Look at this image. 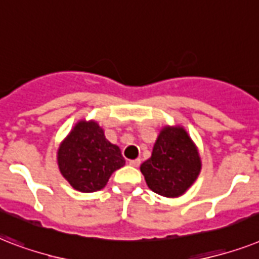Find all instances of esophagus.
Wrapping results in <instances>:
<instances>
[{
    "label": "esophagus",
    "instance_id": "1",
    "mask_svg": "<svg viewBox=\"0 0 259 259\" xmlns=\"http://www.w3.org/2000/svg\"><path fill=\"white\" fill-rule=\"evenodd\" d=\"M140 163H142V160H140V159H134V160H130V165H132V167H139Z\"/></svg>",
    "mask_w": 259,
    "mask_h": 259
}]
</instances>
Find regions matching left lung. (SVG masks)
<instances>
[{"label": "left lung", "mask_w": 259, "mask_h": 259, "mask_svg": "<svg viewBox=\"0 0 259 259\" xmlns=\"http://www.w3.org/2000/svg\"><path fill=\"white\" fill-rule=\"evenodd\" d=\"M140 171L152 191L175 198L195 182L200 171V158L183 128L165 127L158 136L151 158L140 165Z\"/></svg>", "instance_id": "8db88e82"}]
</instances>
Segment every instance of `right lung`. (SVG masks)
I'll use <instances>...</instances> for the list:
<instances>
[{"label":"right lung","instance_id":"1","mask_svg":"<svg viewBox=\"0 0 259 259\" xmlns=\"http://www.w3.org/2000/svg\"><path fill=\"white\" fill-rule=\"evenodd\" d=\"M59 168L69 185L81 192L99 191L125 160L120 148L105 139L95 121H80L60 146Z\"/></svg>","mask_w":259,"mask_h":259}]
</instances>
